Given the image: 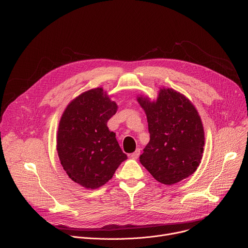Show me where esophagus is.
Returning <instances> with one entry per match:
<instances>
[{
    "mask_svg": "<svg viewBox=\"0 0 248 248\" xmlns=\"http://www.w3.org/2000/svg\"><path fill=\"white\" fill-rule=\"evenodd\" d=\"M139 155H140V149L137 148L133 153L130 154V158H132V159H137V158L139 157Z\"/></svg>",
    "mask_w": 248,
    "mask_h": 248,
    "instance_id": "esophagus-1",
    "label": "esophagus"
}]
</instances>
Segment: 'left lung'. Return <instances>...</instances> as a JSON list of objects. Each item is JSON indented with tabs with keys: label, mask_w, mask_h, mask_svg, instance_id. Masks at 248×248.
I'll return each instance as SVG.
<instances>
[{
	"label": "left lung",
	"mask_w": 248,
	"mask_h": 248,
	"mask_svg": "<svg viewBox=\"0 0 248 248\" xmlns=\"http://www.w3.org/2000/svg\"><path fill=\"white\" fill-rule=\"evenodd\" d=\"M145 111L150 141L139 161L161 184L171 186L192 174L200 164L204 129L194 106L183 94L161 88L156 101L137 97Z\"/></svg>",
	"instance_id": "obj_1"
}]
</instances>
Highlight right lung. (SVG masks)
<instances>
[{
  "mask_svg": "<svg viewBox=\"0 0 248 248\" xmlns=\"http://www.w3.org/2000/svg\"><path fill=\"white\" fill-rule=\"evenodd\" d=\"M118 106L103 88L88 90L70 102L58 128L61 164L75 183L95 189L104 186L126 160L108 121Z\"/></svg>",
  "mask_w": 248,
  "mask_h": 248,
  "instance_id": "obj_1",
  "label": "right lung"
}]
</instances>
